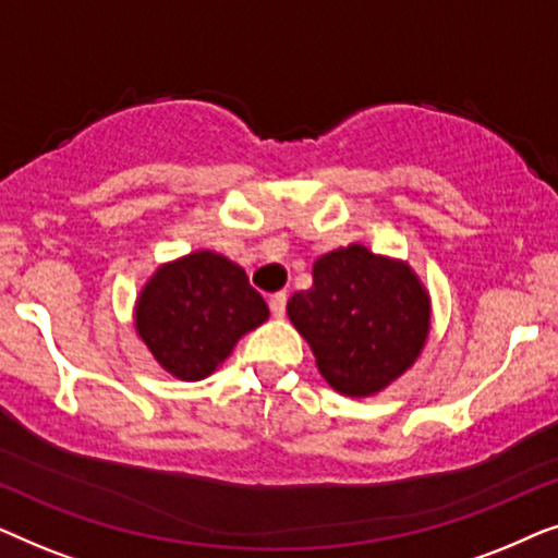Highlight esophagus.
Masks as SVG:
<instances>
[{"label":"esophagus","instance_id":"34e87169","mask_svg":"<svg viewBox=\"0 0 558 558\" xmlns=\"http://www.w3.org/2000/svg\"><path fill=\"white\" fill-rule=\"evenodd\" d=\"M287 300H289L287 292H277V294L269 296V307H271V315H274V317H284Z\"/></svg>","mask_w":558,"mask_h":558}]
</instances>
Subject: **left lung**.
<instances>
[{"instance_id":"1","label":"left lung","mask_w":558,"mask_h":558,"mask_svg":"<svg viewBox=\"0 0 558 558\" xmlns=\"http://www.w3.org/2000/svg\"><path fill=\"white\" fill-rule=\"evenodd\" d=\"M312 279L287 312L335 391L371 396L416 361L429 332V296L407 264L353 243L319 256Z\"/></svg>"}]
</instances>
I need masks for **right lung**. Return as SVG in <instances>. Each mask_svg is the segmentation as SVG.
Here are the masks:
<instances>
[{"label": "right lung", "mask_w": 558, "mask_h": 558, "mask_svg": "<svg viewBox=\"0 0 558 558\" xmlns=\"http://www.w3.org/2000/svg\"><path fill=\"white\" fill-rule=\"evenodd\" d=\"M266 317L269 307L246 271L213 251L162 266L136 302V332L182 380L210 376Z\"/></svg>", "instance_id": "1"}]
</instances>
